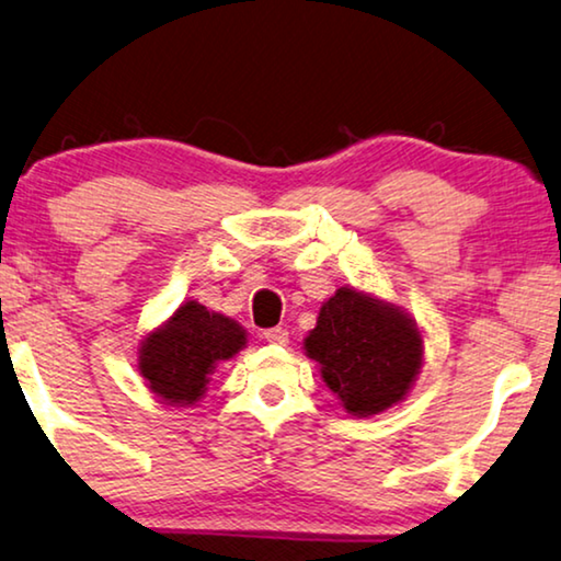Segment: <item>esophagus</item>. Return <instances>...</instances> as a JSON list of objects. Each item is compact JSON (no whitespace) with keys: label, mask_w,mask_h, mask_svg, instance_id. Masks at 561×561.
Listing matches in <instances>:
<instances>
[{"label":"esophagus","mask_w":561,"mask_h":561,"mask_svg":"<svg viewBox=\"0 0 561 561\" xmlns=\"http://www.w3.org/2000/svg\"><path fill=\"white\" fill-rule=\"evenodd\" d=\"M263 336H265V342L275 344V347H286V344H288V329H283V327L267 329Z\"/></svg>","instance_id":"obj_1"}]
</instances>
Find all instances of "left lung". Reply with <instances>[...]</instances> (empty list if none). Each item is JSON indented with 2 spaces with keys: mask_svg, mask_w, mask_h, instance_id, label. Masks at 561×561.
Wrapping results in <instances>:
<instances>
[{
  "mask_svg": "<svg viewBox=\"0 0 561 561\" xmlns=\"http://www.w3.org/2000/svg\"><path fill=\"white\" fill-rule=\"evenodd\" d=\"M304 350L342 409L357 419L405 401L424 365V334L416 319L352 286L336 288L321 304Z\"/></svg>",
  "mask_w": 561,
  "mask_h": 561,
  "instance_id": "obj_1",
  "label": "left lung"
}]
</instances>
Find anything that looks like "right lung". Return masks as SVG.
Listing matches in <instances>:
<instances>
[{"label":"right lung","instance_id":"obj_1","mask_svg":"<svg viewBox=\"0 0 561 561\" xmlns=\"http://www.w3.org/2000/svg\"><path fill=\"white\" fill-rule=\"evenodd\" d=\"M244 347L248 332L240 321L198 301H183L171 319L142 336L137 370L160 403L191 409L204 398L217 365Z\"/></svg>","mask_w":561,"mask_h":561}]
</instances>
